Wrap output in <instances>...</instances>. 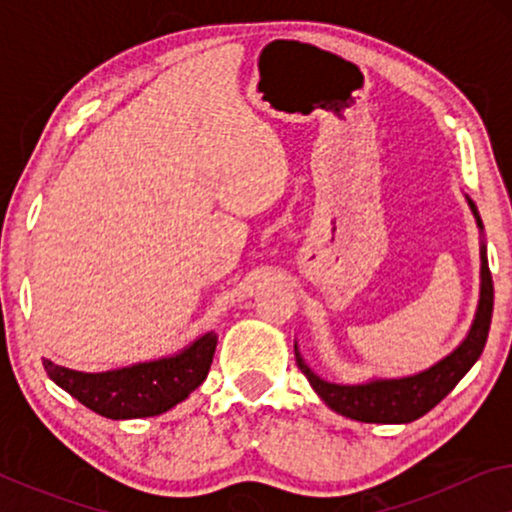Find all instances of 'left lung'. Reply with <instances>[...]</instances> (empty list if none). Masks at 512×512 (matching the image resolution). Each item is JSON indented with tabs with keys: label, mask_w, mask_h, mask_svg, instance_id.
Wrapping results in <instances>:
<instances>
[{
	"label": "left lung",
	"mask_w": 512,
	"mask_h": 512,
	"mask_svg": "<svg viewBox=\"0 0 512 512\" xmlns=\"http://www.w3.org/2000/svg\"><path fill=\"white\" fill-rule=\"evenodd\" d=\"M468 207L478 221V228L482 230V219L478 214V207L473 205L471 198ZM492 310H494V284L492 272L487 265V247L482 242L480 247V300L478 310H475V319L471 324V331L464 338V342L440 359L436 366L422 370L417 375L396 377V380H370L363 384H335L326 382L314 373V370L303 361V356L296 349V363L303 370L307 382L317 391L328 408L338 412L342 417L356 419V422L368 424H408L415 422L422 415H426L431 408L443 401L450 391L457 387L461 377L473 368V363L480 359L482 349H485L489 324H492Z\"/></svg>",
	"instance_id": "left-lung-1"
}]
</instances>
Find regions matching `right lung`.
Instances as JSON below:
<instances>
[{"instance_id": "right-lung-1", "label": "right lung", "mask_w": 512, "mask_h": 512, "mask_svg": "<svg viewBox=\"0 0 512 512\" xmlns=\"http://www.w3.org/2000/svg\"><path fill=\"white\" fill-rule=\"evenodd\" d=\"M216 333H205L179 354L158 361L107 370V373H81L44 361L51 380L107 419H137L163 415L186 401L188 394L205 382L216 352Z\"/></svg>"}]
</instances>
